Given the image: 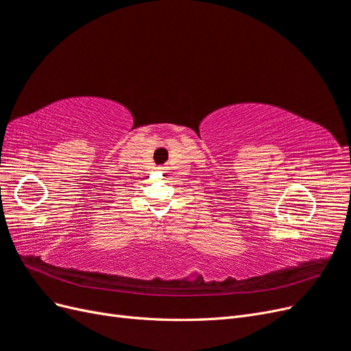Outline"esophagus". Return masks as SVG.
Returning <instances> with one entry per match:
<instances>
[{
    "mask_svg": "<svg viewBox=\"0 0 351 351\" xmlns=\"http://www.w3.org/2000/svg\"><path fill=\"white\" fill-rule=\"evenodd\" d=\"M158 173H162V169H158Z\"/></svg>",
    "mask_w": 351,
    "mask_h": 351,
    "instance_id": "esophagus-1",
    "label": "esophagus"
}]
</instances>
